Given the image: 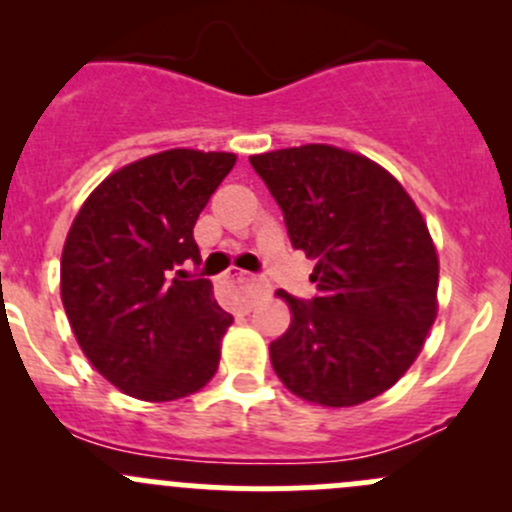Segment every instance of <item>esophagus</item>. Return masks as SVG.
Here are the masks:
<instances>
[{"label":"esophagus","instance_id":"esophagus-1","mask_svg":"<svg viewBox=\"0 0 512 512\" xmlns=\"http://www.w3.org/2000/svg\"><path fill=\"white\" fill-rule=\"evenodd\" d=\"M235 277H237V282L245 287V297H242V304H245V307H250L252 299H255L257 294L265 289V282H262L260 277H255V275H247V272H237Z\"/></svg>","mask_w":512,"mask_h":512}]
</instances>
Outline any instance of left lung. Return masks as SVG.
<instances>
[{"label":"left lung","mask_w":512,"mask_h":512,"mask_svg":"<svg viewBox=\"0 0 512 512\" xmlns=\"http://www.w3.org/2000/svg\"><path fill=\"white\" fill-rule=\"evenodd\" d=\"M285 215L294 250L317 265V292H280L292 322L270 344L272 369L292 394L356 406L406 374L436 319L438 257L399 180L374 160L334 146L250 156Z\"/></svg>","instance_id":"obj_1"}]
</instances>
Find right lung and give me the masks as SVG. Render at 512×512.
I'll list each match as a JSON object with an SVG mask.
<instances>
[{
  "label": "right lung",
  "instance_id": "obj_1",
  "mask_svg": "<svg viewBox=\"0 0 512 512\" xmlns=\"http://www.w3.org/2000/svg\"><path fill=\"white\" fill-rule=\"evenodd\" d=\"M232 153H156L108 175L76 215L61 255V299L76 342L128 396L173 401L218 371L232 314L200 267L198 215Z\"/></svg>",
  "mask_w": 512,
  "mask_h": 512
}]
</instances>
